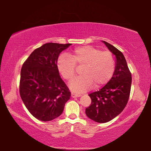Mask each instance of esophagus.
<instances>
[{"instance_id":"esophagus-1","label":"esophagus","mask_w":151,"mask_h":151,"mask_svg":"<svg viewBox=\"0 0 151 151\" xmlns=\"http://www.w3.org/2000/svg\"><path fill=\"white\" fill-rule=\"evenodd\" d=\"M81 96L80 94L75 93H71V96L73 97V98H75V97H79Z\"/></svg>"}]
</instances>
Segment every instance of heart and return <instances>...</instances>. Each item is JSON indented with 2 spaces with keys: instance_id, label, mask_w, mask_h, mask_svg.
<instances>
[{
  "instance_id": "b5f03b06",
  "label": "heart",
  "mask_w": 151,
  "mask_h": 151,
  "mask_svg": "<svg viewBox=\"0 0 151 151\" xmlns=\"http://www.w3.org/2000/svg\"><path fill=\"white\" fill-rule=\"evenodd\" d=\"M76 66H83L82 75L73 78L69 87L74 92L82 93L93 85L94 88H99L108 83L115 70V60L110 51L83 46L75 48L69 57L60 56L57 61L58 70L66 81L75 75Z\"/></svg>"
}]
</instances>
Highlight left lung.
<instances>
[{"label":"left lung","instance_id":"1","mask_svg":"<svg viewBox=\"0 0 151 151\" xmlns=\"http://www.w3.org/2000/svg\"><path fill=\"white\" fill-rule=\"evenodd\" d=\"M103 42L116 56L115 70L105 86L88 94L91 104L85 111L89 119L99 123L111 121L123 111L129 101L132 83L131 73L123 54L114 46Z\"/></svg>","mask_w":151,"mask_h":151}]
</instances>
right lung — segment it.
<instances>
[{"mask_svg":"<svg viewBox=\"0 0 151 151\" xmlns=\"http://www.w3.org/2000/svg\"><path fill=\"white\" fill-rule=\"evenodd\" d=\"M71 44L48 42L33 51L22 65L19 93L36 119L50 121L59 116L71 93L59 75L60 53Z\"/></svg>","mask_w":151,"mask_h":151,"instance_id":"add662e5","label":"right lung"}]
</instances>
